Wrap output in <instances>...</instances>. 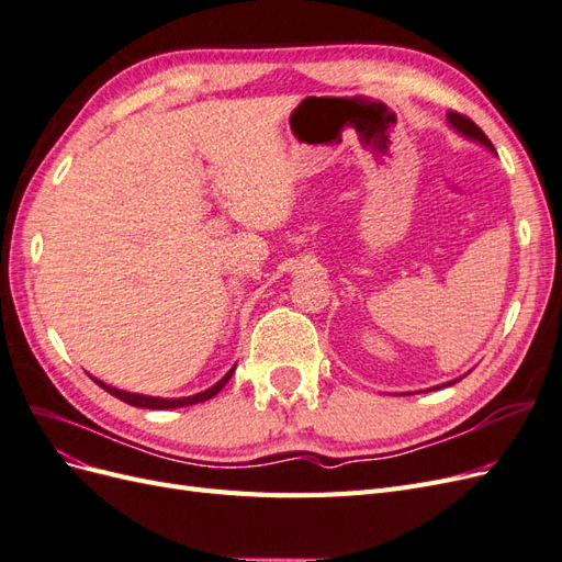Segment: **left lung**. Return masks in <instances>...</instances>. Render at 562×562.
Returning <instances> with one entry per match:
<instances>
[{
    "label": "left lung",
    "mask_w": 562,
    "mask_h": 562,
    "mask_svg": "<svg viewBox=\"0 0 562 562\" xmlns=\"http://www.w3.org/2000/svg\"><path fill=\"white\" fill-rule=\"evenodd\" d=\"M448 124H450V128L452 131H457L459 135H464L467 140H473V143H479V145H483L485 149H490L492 155H497L495 151V147H492V143L487 140V135L475 126L469 116H464V114H457V112H448ZM464 378V375H462ZM462 378H454V380H450V382H443V384H436V386H431V389H427V391H436V389H443V386H452L454 382H459ZM403 396H413L411 391H407V394H403Z\"/></svg>",
    "instance_id": "8db88e82"
}]
</instances>
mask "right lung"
Returning <instances> with one entry per match:
<instances>
[{
    "label": "right lung",
    "mask_w": 562,
    "mask_h": 562,
    "mask_svg": "<svg viewBox=\"0 0 562 562\" xmlns=\"http://www.w3.org/2000/svg\"><path fill=\"white\" fill-rule=\"evenodd\" d=\"M234 370H236V366H234V368H229L227 375H225L223 380H217L211 389H206V391H199V394H194V396H182V398H159V396L131 394V391L110 386V384H105L103 380H98V378H93V382H95L98 386H103L105 391H110V394H112V396H116L119 401L128 403V405H135V407H147V411H171V407H184V405H194V403H201V401H209V398H213V396L217 394V391L223 389V386L232 380Z\"/></svg>",
    "instance_id": "right-lung-1"
}]
</instances>
